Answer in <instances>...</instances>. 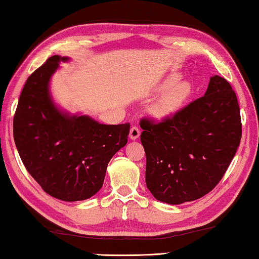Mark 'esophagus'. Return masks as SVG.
Returning <instances> with one entry per match:
<instances>
[{"label":"esophagus","instance_id":"1","mask_svg":"<svg viewBox=\"0 0 259 259\" xmlns=\"http://www.w3.org/2000/svg\"><path fill=\"white\" fill-rule=\"evenodd\" d=\"M139 136H140V130L137 128V126L134 125L133 128L130 129V133H129V137H130V139L136 140V139H137V138L139 137Z\"/></svg>","mask_w":259,"mask_h":259}]
</instances>
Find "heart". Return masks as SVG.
<instances>
[{"mask_svg":"<svg viewBox=\"0 0 259 259\" xmlns=\"http://www.w3.org/2000/svg\"><path fill=\"white\" fill-rule=\"evenodd\" d=\"M182 76L177 73L165 76L156 87L157 93H163L148 112L155 120H165L175 115L185 106L194 96V85L190 81H181Z\"/></svg>","mask_w":259,"mask_h":259,"instance_id":"obj_1","label":"heart"}]
</instances>
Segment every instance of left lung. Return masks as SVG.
Here are the masks:
<instances>
[{"label": "left lung", "mask_w": 259, "mask_h": 259, "mask_svg": "<svg viewBox=\"0 0 259 259\" xmlns=\"http://www.w3.org/2000/svg\"><path fill=\"white\" fill-rule=\"evenodd\" d=\"M146 186L161 202L182 204L213 190L238 150V98L224 77H210L203 97L155 123L142 119Z\"/></svg>", "instance_id": "8db88e82"}]
</instances>
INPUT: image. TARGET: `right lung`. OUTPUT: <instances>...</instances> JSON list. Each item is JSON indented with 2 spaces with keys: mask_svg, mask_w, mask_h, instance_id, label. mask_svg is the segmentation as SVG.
Here are the masks:
<instances>
[{
  "mask_svg": "<svg viewBox=\"0 0 259 259\" xmlns=\"http://www.w3.org/2000/svg\"><path fill=\"white\" fill-rule=\"evenodd\" d=\"M68 57L52 56L30 75L14 117V138L25 168L43 191L73 202L102 188L109 160L128 142L130 124H102L60 109L51 76Z\"/></svg>",
  "mask_w": 259,
  "mask_h": 259,
  "instance_id": "obj_1",
  "label": "right lung"
}]
</instances>
